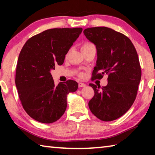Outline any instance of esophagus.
<instances>
[{
	"label": "esophagus",
	"instance_id": "34e87169",
	"mask_svg": "<svg viewBox=\"0 0 155 155\" xmlns=\"http://www.w3.org/2000/svg\"><path fill=\"white\" fill-rule=\"evenodd\" d=\"M86 86V84L83 83H78V87H85Z\"/></svg>",
	"mask_w": 155,
	"mask_h": 155
}]
</instances>
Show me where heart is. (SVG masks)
I'll list each match as a JSON object with an SVG mask.
<instances>
[{
    "instance_id": "heart-1",
    "label": "heart",
    "mask_w": 155,
    "mask_h": 155,
    "mask_svg": "<svg viewBox=\"0 0 155 155\" xmlns=\"http://www.w3.org/2000/svg\"><path fill=\"white\" fill-rule=\"evenodd\" d=\"M91 48H96L95 46H94V44L93 43L90 42V41H86V42H84L82 46H81V50H82V51H87V50H90ZM83 74L82 73H81L80 76L82 77Z\"/></svg>"
}]
</instances>
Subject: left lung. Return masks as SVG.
<instances>
[{
	"instance_id": "8db88e82",
	"label": "left lung",
	"mask_w": 155,
	"mask_h": 155,
	"mask_svg": "<svg viewBox=\"0 0 155 155\" xmlns=\"http://www.w3.org/2000/svg\"><path fill=\"white\" fill-rule=\"evenodd\" d=\"M83 33L97 50L92 80L108 74V84L101 89L90 83L94 96L89 108L101 120L113 121L130 108L137 96L141 77L137 52L128 37L110 28H87Z\"/></svg>"
}]
</instances>
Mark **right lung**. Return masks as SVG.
Segmentation results:
<instances>
[{
	"mask_svg": "<svg viewBox=\"0 0 155 155\" xmlns=\"http://www.w3.org/2000/svg\"><path fill=\"white\" fill-rule=\"evenodd\" d=\"M82 28H51L28 39L21 50L15 85L27 114L41 123L56 122L65 111L67 95L78 89L75 81L54 85L51 70L64 64Z\"/></svg>",
	"mask_w": 155,
	"mask_h": 155,
	"instance_id": "add662e5",
	"label": "right lung"
}]
</instances>
